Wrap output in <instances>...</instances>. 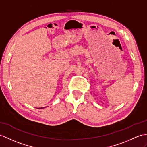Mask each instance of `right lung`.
<instances>
[{
	"mask_svg": "<svg viewBox=\"0 0 147 147\" xmlns=\"http://www.w3.org/2000/svg\"><path fill=\"white\" fill-rule=\"evenodd\" d=\"M46 108V107H42V108H38L37 109H42V108Z\"/></svg>",
	"mask_w": 147,
	"mask_h": 147,
	"instance_id": "add662e5",
	"label": "right lung"
}]
</instances>
